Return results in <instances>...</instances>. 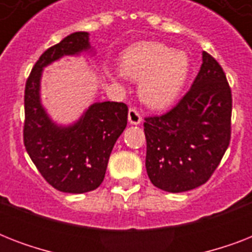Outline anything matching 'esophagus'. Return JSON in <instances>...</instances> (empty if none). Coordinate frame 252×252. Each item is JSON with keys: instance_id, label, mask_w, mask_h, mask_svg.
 <instances>
[{"instance_id": "34e87169", "label": "esophagus", "mask_w": 252, "mask_h": 252, "mask_svg": "<svg viewBox=\"0 0 252 252\" xmlns=\"http://www.w3.org/2000/svg\"><path fill=\"white\" fill-rule=\"evenodd\" d=\"M128 120H129L130 124H140L142 122V116L137 111V108H134V107L129 108V111H128Z\"/></svg>"}]
</instances>
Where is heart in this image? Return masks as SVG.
<instances>
[{"instance_id":"heart-1","label":"heart","mask_w":252,"mask_h":252,"mask_svg":"<svg viewBox=\"0 0 252 252\" xmlns=\"http://www.w3.org/2000/svg\"><path fill=\"white\" fill-rule=\"evenodd\" d=\"M189 59L162 43H137L123 53L120 70L132 80H141L140 94L148 104L167 106L178 96L189 74Z\"/></svg>"}]
</instances>
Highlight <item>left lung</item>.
I'll return each instance as SVG.
<instances>
[{
	"label": "left lung",
	"mask_w": 252,
	"mask_h": 252,
	"mask_svg": "<svg viewBox=\"0 0 252 252\" xmlns=\"http://www.w3.org/2000/svg\"><path fill=\"white\" fill-rule=\"evenodd\" d=\"M231 108L222 66L204 52L200 72L179 102L166 114L145 118L150 182L174 193L207 183L230 144Z\"/></svg>",
	"instance_id": "obj_1"
}]
</instances>
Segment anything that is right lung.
I'll use <instances>...</instances> for the list:
<instances>
[{
    "label": "right lung",
    "mask_w": 252,
    "mask_h": 252,
    "mask_svg": "<svg viewBox=\"0 0 252 252\" xmlns=\"http://www.w3.org/2000/svg\"><path fill=\"white\" fill-rule=\"evenodd\" d=\"M87 48L89 33L68 35L41 53L25 87L26 150L41 176L53 188L68 193H84L102 184L112 148L128 119V107L122 102L95 103L69 128H59L45 115L39 100L43 66Z\"/></svg>",
    "instance_id": "obj_1"
}]
</instances>
